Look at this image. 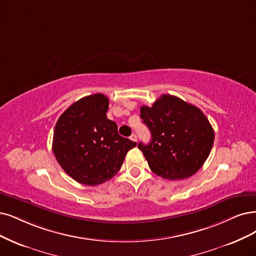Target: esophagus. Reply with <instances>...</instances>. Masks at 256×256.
Returning a JSON list of instances; mask_svg holds the SVG:
<instances>
[{"label": "esophagus", "instance_id": "obj_1", "mask_svg": "<svg viewBox=\"0 0 256 256\" xmlns=\"http://www.w3.org/2000/svg\"><path fill=\"white\" fill-rule=\"evenodd\" d=\"M130 139L132 141H135V142H136V141H137V135H136V134H132L130 137Z\"/></svg>", "mask_w": 256, "mask_h": 256}]
</instances>
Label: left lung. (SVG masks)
<instances>
[{
    "label": "left lung",
    "instance_id": "left-lung-1",
    "mask_svg": "<svg viewBox=\"0 0 256 256\" xmlns=\"http://www.w3.org/2000/svg\"><path fill=\"white\" fill-rule=\"evenodd\" d=\"M150 142L138 148L150 171L170 180L194 175L209 157L214 130L204 112L172 94H162L150 108H140Z\"/></svg>",
    "mask_w": 256,
    "mask_h": 256
}]
</instances>
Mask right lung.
I'll return each mask as SVG.
<instances>
[{"mask_svg":"<svg viewBox=\"0 0 256 256\" xmlns=\"http://www.w3.org/2000/svg\"><path fill=\"white\" fill-rule=\"evenodd\" d=\"M108 98L94 94L66 110L56 123L52 152L76 182L97 186L115 176L136 142L118 134L116 122L106 117Z\"/></svg>","mask_w":256,"mask_h":256,"instance_id":"obj_1","label":"right lung"}]
</instances>
